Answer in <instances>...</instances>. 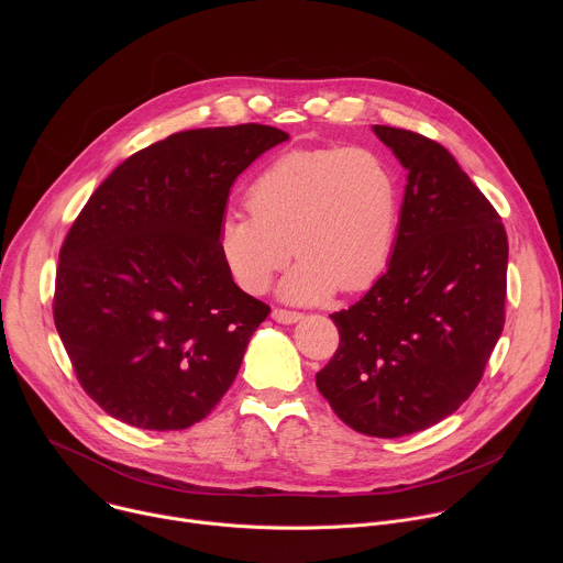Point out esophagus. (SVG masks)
<instances>
[{
  "label": "esophagus",
  "mask_w": 563,
  "mask_h": 563,
  "mask_svg": "<svg viewBox=\"0 0 563 563\" xmlns=\"http://www.w3.org/2000/svg\"><path fill=\"white\" fill-rule=\"evenodd\" d=\"M272 318L276 320V323L291 325V323H298V320L302 318V313H300V311H291V309H280V307H276V309L272 311Z\"/></svg>",
  "instance_id": "obj_1"
}]
</instances>
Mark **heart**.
Returning a JSON list of instances; mask_svg holds the SVG:
<instances>
[{
    "mask_svg": "<svg viewBox=\"0 0 563 563\" xmlns=\"http://www.w3.org/2000/svg\"><path fill=\"white\" fill-rule=\"evenodd\" d=\"M252 213L218 227L220 256L233 280L263 294L291 252L280 285L294 302H316L336 287L354 294L387 269L398 224V180L367 146L294 148L276 155L247 189Z\"/></svg>",
    "mask_w": 563,
    "mask_h": 563,
    "instance_id": "1",
    "label": "heart"
}]
</instances>
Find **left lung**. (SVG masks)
<instances>
[{
	"label": "left lung",
	"mask_w": 563,
	"mask_h": 563,
	"mask_svg": "<svg viewBox=\"0 0 563 563\" xmlns=\"http://www.w3.org/2000/svg\"><path fill=\"white\" fill-rule=\"evenodd\" d=\"M408 172L387 272L332 313L341 343L316 387L352 430L421 432L474 391L506 323L508 235L439 142L374 124Z\"/></svg>",
	"instance_id": "left-lung-1"
}]
</instances>
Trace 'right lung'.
Segmentation results:
<instances>
[{
    "mask_svg": "<svg viewBox=\"0 0 563 563\" xmlns=\"http://www.w3.org/2000/svg\"><path fill=\"white\" fill-rule=\"evenodd\" d=\"M289 135L265 124L191 129L113 169L59 250L53 318L85 391L142 430H185L231 387L269 305L218 247L229 189Z\"/></svg>",
    "mask_w": 563,
    "mask_h": 563,
    "instance_id": "add662e5",
    "label": "right lung"
}]
</instances>
